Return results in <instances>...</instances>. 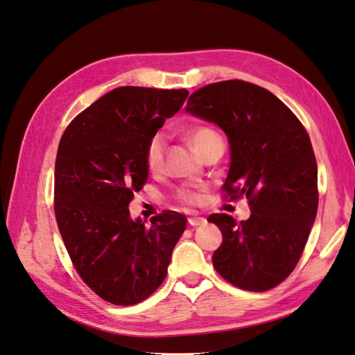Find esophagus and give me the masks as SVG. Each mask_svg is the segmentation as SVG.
<instances>
[{
	"label": "esophagus",
	"instance_id": "esophagus-1",
	"mask_svg": "<svg viewBox=\"0 0 355 355\" xmlns=\"http://www.w3.org/2000/svg\"><path fill=\"white\" fill-rule=\"evenodd\" d=\"M206 223V220L203 217H191L188 218V224L189 226H200V224Z\"/></svg>",
	"mask_w": 355,
	"mask_h": 355
}]
</instances>
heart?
<instances>
[{
    "instance_id": "b5f03b06",
    "label": "heart",
    "mask_w": 355,
    "mask_h": 355,
    "mask_svg": "<svg viewBox=\"0 0 355 355\" xmlns=\"http://www.w3.org/2000/svg\"><path fill=\"white\" fill-rule=\"evenodd\" d=\"M189 138H191V143L194 149L198 152V155L205 153L211 146L217 143H224L221 134L214 129L212 126L207 125H197L191 128L189 131ZM166 148H167V137L164 132H157L152 135L148 146H146V167L153 175H158L164 167V157H166ZM176 198L180 202L187 205H196L200 200V196L189 188H179L176 191Z\"/></svg>"
}]
</instances>
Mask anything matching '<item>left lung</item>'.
<instances>
[{
  "mask_svg": "<svg viewBox=\"0 0 355 355\" xmlns=\"http://www.w3.org/2000/svg\"><path fill=\"white\" fill-rule=\"evenodd\" d=\"M187 111L227 134L224 198L247 197L252 209L245 221L209 215L207 221L223 233L214 268L239 289L279 286L304 252L318 212V166L306 128L275 94L241 80L196 90Z\"/></svg>",
  "mask_w": 355,
  "mask_h": 355,
  "instance_id": "obj_1",
  "label": "left lung"
}]
</instances>
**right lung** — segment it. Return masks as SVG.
I'll return each instance as SVG.
<instances>
[{
  "label": "right lung",
  "instance_id": "1",
  "mask_svg": "<svg viewBox=\"0 0 355 355\" xmlns=\"http://www.w3.org/2000/svg\"><path fill=\"white\" fill-rule=\"evenodd\" d=\"M188 90L119 87L80 112L62 135L54 212L78 275L111 304L132 306L157 291L187 217L164 211L150 226L128 206L144 187L146 146L184 105Z\"/></svg>",
  "mask_w": 355,
  "mask_h": 355
}]
</instances>
